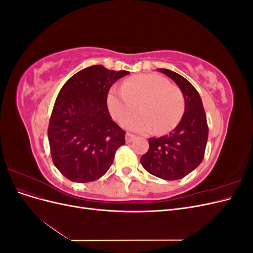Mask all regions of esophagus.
<instances>
[{
    "instance_id": "esophagus-1",
    "label": "esophagus",
    "mask_w": 253,
    "mask_h": 253,
    "mask_svg": "<svg viewBox=\"0 0 253 253\" xmlns=\"http://www.w3.org/2000/svg\"><path fill=\"white\" fill-rule=\"evenodd\" d=\"M136 138V136L135 135H133V134H129V133H127L126 135V143H129V142H132L134 139Z\"/></svg>"
}]
</instances>
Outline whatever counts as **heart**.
I'll use <instances>...</instances> for the list:
<instances>
[{
	"label": "heart",
	"instance_id": "heart-1",
	"mask_svg": "<svg viewBox=\"0 0 253 253\" xmlns=\"http://www.w3.org/2000/svg\"><path fill=\"white\" fill-rule=\"evenodd\" d=\"M108 108L114 118L124 119L138 106L140 112L121 122L124 127L133 132L165 134L180 121L186 108L181 89L155 74L138 75L109 91Z\"/></svg>",
	"mask_w": 253,
	"mask_h": 253
}]
</instances>
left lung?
Masks as SVG:
<instances>
[{
  "instance_id": "obj_1",
  "label": "left lung",
  "mask_w": 253,
  "mask_h": 253,
  "mask_svg": "<svg viewBox=\"0 0 253 253\" xmlns=\"http://www.w3.org/2000/svg\"><path fill=\"white\" fill-rule=\"evenodd\" d=\"M171 78L185 96L186 108L181 120L169 135L149 139V150L140 158L150 174L165 180L185 177L203 162L208 140V125L202 98L195 87L181 75L158 68Z\"/></svg>"
}]
</instances>
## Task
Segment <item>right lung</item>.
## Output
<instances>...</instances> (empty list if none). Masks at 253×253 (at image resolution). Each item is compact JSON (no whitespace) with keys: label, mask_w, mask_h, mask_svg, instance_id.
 <instances>
[{"label":"right lung","mask_w":253,"mask_h":253,"mask_svg":"<svg viewBox=\"0 0 253 253\" xmlns=\"http://www.w3.org/2000/svg\"><path fill=\"white\" fill-rule=\"evenodd\" d=\"M128 74L93 65L75 74L60 89L48 141L53 165L66 178L75 182L100 178L126 143V132L112 120L106 98L113 84Z\"/></svg>","instance_id":"right-lung-1"}]
</instances>
